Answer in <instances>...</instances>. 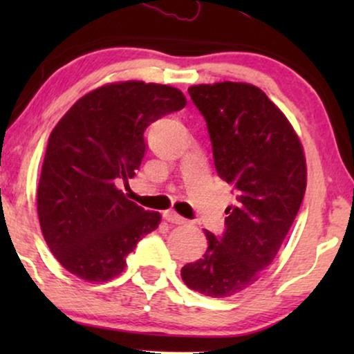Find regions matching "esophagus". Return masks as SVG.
<instances>
[{
	"label": "esophagus",
	"instance_id": "1",
	"mask_svg": "<svg viewBox=\"0 0 354 354\" xmlns=\"http://www.w3.org/2000/svg\"><path fill=\"white\" fill-rule=\"evenodd\" d=\"M164 219H166L169 224H185L187 219H183L182 216H178L176 211H166L162 214Z\"/></svg>",
	"mask_w": 354,
	"mask_h": 354
}]
</instances>
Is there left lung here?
<instances>
[{
  "instance_id": "8db88e82",
  "label": "left lung",
  "mask_w": 354,
  "mask_h": 354,
  "mask_svg": "<svg viewBox=\"0 0 354 354\" xmlns=\"http://www.w3.org/2000/svg\"><path fill=\"white\" fill-rule=\"evenodd\" d=\"M206 120L214 166L236 201L221 235L182 268L187 287L225 298L248 288L279 253L306 190L303 147L287 118L258 86L236 82L188 88Z\"/></svg>"
}]
</instances>
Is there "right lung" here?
Instances as JSON below:
<instances>
[{
    "label": "right lung",
    "instance_id": "obj_1",
    "mask_svg": "<svg viewBox=\"0 0 354 354\" xmlns=\"http://www.w3.org/2000/svg\"><path fill=\"white\" fill-rule=\"evenodd\" d=\"M180 90L145 82L109 84L86 93L50 135L37 192L38 219L51 253L88 282L114 279L161 216L125 198L119 183L138 171L145 132L185 108Z\"/></svg>",
    "mask_w": 354,
    "mask_h": 354
}]
</instances>
